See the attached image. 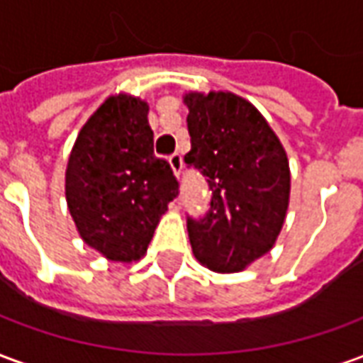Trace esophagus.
<instances>
[{
  "instance_id": "obj_1",
  "label": "esophagus",
  "mask_w": 363,
  "mask_h": 363,
  "mask_svg": "<svg viewBox=\"0 0 363 363\" xmlns=\"http://www.w3.org/2000/svg\"><path fill=\"white\" fill-rule=\"evenodd\" d=\"M169 163H171V169L174 171V174L177 177H181L182 173V157L181 153H173L171 157H169Z\"/></svg>"
}]
</instances>
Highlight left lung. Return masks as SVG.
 Here are the masks:
<instances>
[{"label": "left lung", "mask_w": 363, "mask_h": 363, "mask_svg": "<svg viewBox=\"0 0 363 363\" xmlns=\"http://www.w3.org/2000/svg\"><path fill=\"white\" fill-rule=\"evenodd\" d=\"M189 169L212 190L210 208L186 218L192 252L216 272H237L272 249L289 200V165L272 128L233 93H189Z\"/></svg>", "instance_id": "1"}]
</instances>
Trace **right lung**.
Returning <instances> with one entry per match:
<instances>
[{
  "label": "right lung",
  "instance_id": "right-lung-1",
  "mask_svg": "<svg viewBox=\"0 0 363 363\" xmlns=\"http://www.w3.org/2000/svg\"><path fill=\"white\" fill-rule=\"evenodd\" d=\"M179 181L153 153L147 104L106 99L87 120L67 161L66 198L83 241L106 259L143 257Z\"/></svg>",
  "mask_w": 363,
  "mask_h": 363
}]
</instances>
